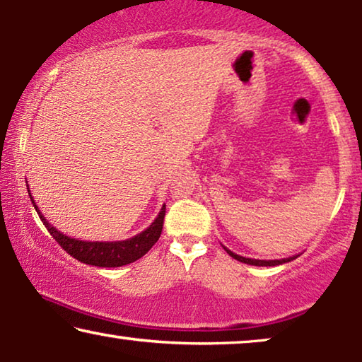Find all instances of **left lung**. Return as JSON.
Wrapping results in <instances>:
<instances>
[{
    "instance_id": "8db88e82",
    "label": "left lung",
    "mask_w": 362,
    "mask_h": 362,
    "mask_svg": "<svg viewBox=\"0 0 362 362\" xmlns=\"http://www.w3.org/2000/svg\"><path fill=\"white\" fill-rule=\"evenodd\" d=\"M226 249V247H224ZM227 254H229L232 259L242 262V264H247V265H255V267H275V265H281V264H286V262H291L296 257H288V259H280V260H257V259H247V257H242V255H237L234 252H230L229 249H226Z\"/></svg>"
}]
</instances>
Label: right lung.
Here are the masks:
<instances>
[{
    "label": "right lung",
    "mask_w": 362,
    "mask_h": 362,
    "mask_svg": "<svg viewBox=\"0 0 362 362\" xmlns=\"http://www.w3.org/2000/svg\"><path fill=\"white\" fill-rule=\"evenodd\" d=\"M29 192V187H28ZM31 202L34 209L37 211L39 217H41L42 224L46 226L59 245L67 252L69 255H72L74 259L87 265H95V267H122L127 264H132L138 259H141L153 245L156 244L160 239L161 230H163V221H165V212L166 206L161 207L160 214L155 221L151 222V226L145 229L140 234L127 240H117V242H87V240H77L72 237L64 235L61 230H57L56 227L51 226L46 217L39 212L36 202H34L31 192H29Z\"/></svg>",
    "instance_id": "1"
}]
</instances>
